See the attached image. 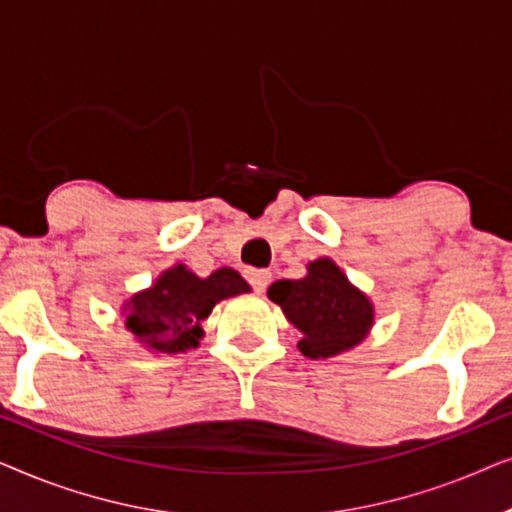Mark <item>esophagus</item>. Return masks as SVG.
Returning <instances> with one entry per match:
<instances>
[{"instance_id":"34e87169","label":"esophagus","mask_w":512,"mask_h":512,"mask_svg":"<svg viewBox=\"0 0 512 512\" xmlns=\"http://www.w3.org/2000/svg\"><path fill=\"white\" fill-rule=\"evenodd\" d=\"M244 277H247V282L251 284V289L254 291H265V286L270 284V270H256V268H249L247 272H244Z\"/></svg>"}]
</instances>
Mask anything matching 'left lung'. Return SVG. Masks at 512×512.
I'll return each mask as SVG.
<instances>
[{"mask_svg": "<svg viewBox=\"0 0 512 512\" xmlns=\"http://www.w3.org/2000/svg\"><path fill=\"white\" fill-rule=\"evenodd\" d=\"M268 298L303 333L298 349L310 359H328L359 345L373 326V305L331 258L310 263L303 279H279Z\"/></svg>", "mask_w": 512, "mask_h": 512, "instance_id": "obj_1", "label": "left lung"}]
</instances>
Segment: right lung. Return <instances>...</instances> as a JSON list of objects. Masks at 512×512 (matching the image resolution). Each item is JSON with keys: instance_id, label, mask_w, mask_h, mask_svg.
Masks as SVG:
<instances>
[{"instance_id": "add662e5", "label": "right lung", "mask_w": 512, "mask_h": 512, "mask_svg": "<svg viewBox=\"0 0 512 512\" xmlns=\"http://www.w3.org/2000/svg\"><path fill=\"white\" fill-rule=\"evenodd\" d=\"M249 284L235 270L221 268L200 279L184 265L167 270L149 291L137 293L125 307V328L158 352H186L198 347L200 321L223 298L247 293Z\"/></svg>"}]
</instances>
